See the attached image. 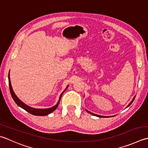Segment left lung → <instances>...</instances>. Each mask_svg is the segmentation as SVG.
Here are the masks:
<instances>
[{
    "label": "left lung",
    "mask_w": 148,
    "mask_h": 148,
    "mask_svg": "<svg viewBox=\"0 0 148 148\" xmlns=\"http://www.w3.org/2000/svg\"><path fill=\"white\" fill-rule=\"evenodd\" d=\"M135 96L134 97V99H133V100L131 101V103H130L129 105H128V106L127 107H128L129 106H130V105H131V104L133 103V101H134V99H135ZM86 112H88L89 114H92V115H95V116H97V117H106V116H101V115H96V114H93V113H91V112H88V110H86Z\"/></svg>",
    "instance_id": "8db88e82"
}]
</instances>
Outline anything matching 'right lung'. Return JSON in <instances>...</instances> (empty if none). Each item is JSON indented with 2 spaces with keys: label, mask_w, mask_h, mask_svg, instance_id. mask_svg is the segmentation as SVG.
<instances>
[{
  "label": "right lung",
  "mask_w": 148,
  "mask_h": 148,
  "mask_svg": "<svg viewBox=\"0 0 148 148\" xmlns=\"http://www.w3.org/2000/svg\"><path fill=\"white\" fill-rule=\"evenodd\" d=\"M8 79H9V86H10V93L11 96H12L13 100L14 101V102L16 103V105H18V106H20V108H23L24 110H25V111H27V112L30 113V114H33L34 115H37V116H44V115H47L49 114H51V112H53V111H54L57 108V107L59 105V103L61 99V97L62 96V94L63 92H62V94L60 95V99L58 102L56 104V105L52 107V108H47V109H37V108H31V107L28 106L27 105H25V104L22 102L21 101H20L18 97H16V95L14 94V92L13 90V88H12V86H11V82H10V72H9V74H8ZM68 87V86H67ZM67 87L66 88V89L67 88ZM65 89V90H66Z\"/></svg>",
  "instance_id": "obj_1"
}]
</instances>
